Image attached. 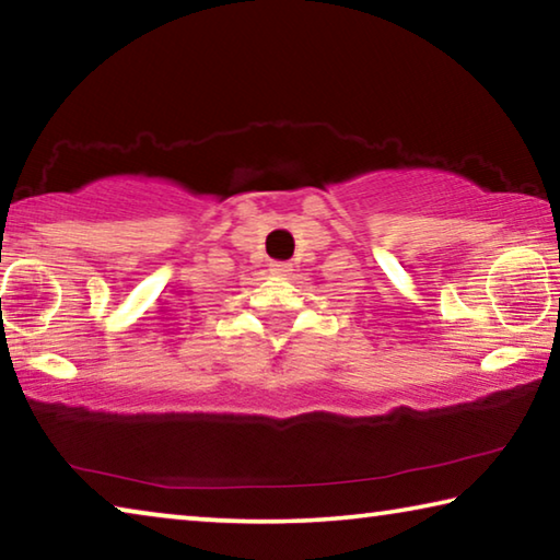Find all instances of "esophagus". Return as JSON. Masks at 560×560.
<instances>
[{
  "mask_svg": "<svg viewBox=\"0 0 560 560\" xmlns=\"http://www.w3.org/2000/svg\"><path fill=\"white\" fill-rule=\"evenodd\" d=\"M269 271H271V273H279V277H283V273L291 271V264H287V261H271V264H269Z\"/></svg>",
  "mask_w": 560,
  "mask_h": 560,
  "instance_id": "esophagus-1",
  "label": "esophagus"
}]
</instances>
